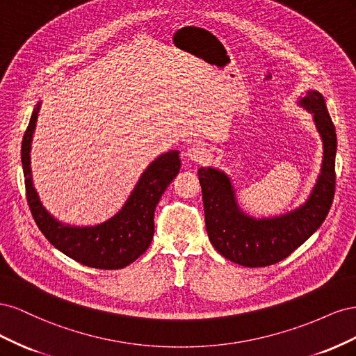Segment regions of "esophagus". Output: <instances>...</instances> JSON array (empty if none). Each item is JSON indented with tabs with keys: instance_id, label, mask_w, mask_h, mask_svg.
I'll return each instance as SVG.
<instances>
[{
	"instance_id": "34e87169",
	"label": "esophagus",
	"mask_w": 356,
	"mask_h": 356,
	"mask_svg": "<svg viewBox=\"0 0 356 356\" xmlns=\"http://www.w3.org/2000/svg\"><path fill=\"white\" fill-rule=\"evenodd\" d=\"M186 156L188 157V160L195 161V163H203V161L208 160V157H209V154H208V152H207V148H204V147L200 145V144H197V143L191 144V145L187 148Z\"/></svg>"
}]
</instances>
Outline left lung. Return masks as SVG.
Wrapping results in <instances>:
<instances>
[{"mask_svg":"<svg viewBox=\"0 0 356 356\" xmlns=\"http://www.w3.org/2000/svg\"><path fill=\"white\" fill-rule=\"evenodd\" d=\"M298 105L312 115L324 145L321 172L307 200L294 211L254 218L239 207L232 178L217 168H200L204 224L209 241L227 260L245 267H264L284 260L303 245L327 218L336 188L337 136L325 99L309 90Z\"/></svg>","mask_w":356,"mask_h":356,"instance_id":"1","label":"left lung"}]
</instances>
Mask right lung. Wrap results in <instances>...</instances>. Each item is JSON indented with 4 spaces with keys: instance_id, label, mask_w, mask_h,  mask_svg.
Wrapping results in <instances>:
<instances>
[{
    "instance_id": "right-lung-1",
    "label": "right lung",
    "mask_w": 356,
    "mask_h": 356,
    "mask_svg": "<svg viewBox=\"0 0 356 356\" xmlns=\"http://www.w3.org/2000/svg\"><path fill=\"white\" fill-rule=\"evenodd\" d=\"M41 101L32 111L22 141V166L26 199L32 217L46 239L83 266L115 270L134 263L153 241L154 211L181 168L179 152L160 154L139 177L122 209L96 225H71L56 220L42 207L31 175V143L35 132Z\"/></svg>"
}]
</instances>
